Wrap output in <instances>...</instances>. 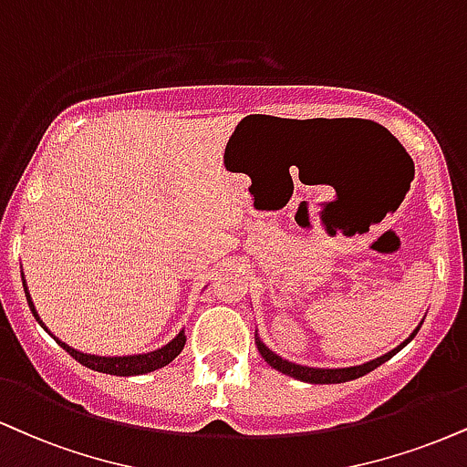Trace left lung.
I'll use <instances>...</instances> for the list:
<instances>
[{"mask_svg": "<svg viewBox=\"0 0 467 467\" xmlns=\"http://www.w3.org/2000/svg\"><path fill=\"white\" fill-rule=\"evenodd\" d=\"M420 326H422V322H420ZM420 326L413 330L411 335L407 337V339L402 341L400 346L394 348V350H391V352H387V355L374 358V361L363 363V365H352V368H333V369H330V368H308V365L291 363V361H287V358L278 357L276 352L269 350V348L263 344L261 339H258V335H254V337H256L258 352H261V357L265 358V361L272 365L274 369H278V372H283V374H287V376H294V379H297V380H305V383L333 385V383H346V380H355V379H358V376H365L368 372H372V369L379 368V365H383L385 361H389V358L394 357L396 352H400L402 348L407 346L415 335H418Z\"/></svg>", "mask_w": 467, "mask_h": 467, "instance_id": "left-lung-1", "label": "left lung"}]
</instances>
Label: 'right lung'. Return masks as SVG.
<instances>
[{"mask_svg":"<svg viewBox=\"0 0 467 467\" xmlns=\"http://www.w3.org/2000/svg\"><path fill=\"white\" fill-rule=\"evenodd\" d=\"M21 280H24V274H21ZM24 289H26V297H27V305H30V311L35 313L36 322L43 326L45 330H47V326L41 322V317H38L36 308H35V302H32L30 294H27V285L24 280ZM49 333V330H47ZM52 335V333H49ZM54 337V335H52ZM56 341H58V346L63 348V350L69 352V355L76 358L78 363H82L84 368L88 369H95V372H104V374H115V376H139V374H148V372H154V369H161L165 368V365H170L173 358H176L180 352H182L184 344H187V337H184V330H180V333L173 337L167 346L159 348V350H151V352H145V355H128V357H98V355H87V352H80L76 350V348L67 346L65 341H60L58 337H54Z\"/></svg>","mask_w":467,"mask_h":467,"instance_id":"add662e5","label":"right lung"}]
</instances>
